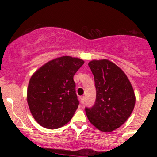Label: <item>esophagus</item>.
<instances>
[{
    "mask_svg": "<svg viewBox=\"0 0 157 157\" xmlns=\"http://www.w3.org/2000/svg\"><path fill=\"white\" fill-rule=\"evenodd\" d=\"M80 102L82 104L84 103V102H85V97L84 96L80 97Z\"/></svg>",
    "mask_w": 157,
    "mask_h": 157,
    "instance_id": "obj_1",
    "label": "esophagus"
}]
</instances>
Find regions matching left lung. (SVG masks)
I'll list each match as a JSON object with an SVG mask.
<instances>
[{
    "instance_id": "8db88e82",
    "label": "left lung",
    "mask_w": 157,
    "mask_h": 157,
    "mask_svg": "<svg viewBox=\"0 0 157 157\" xmlns=\"http://www.w3.org/2000/svg\"><path fill=\"white\" fill-rule=\"evenodd\" d=\"M89 66L94 77L96 100L85 111L93 125L110 132L120 127L132 113L134 89L125 74L111 61L92 60Z\"/></svg>"
}]
</instances>
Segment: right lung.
<instances>
[{"instance_id":"1","label":"right lung","mask_w":157,"mask_h":157,"mask_svg":"<svg viewBox=\"0 0 157 157\" xmlns=\"http://www.w3.org/2000/svg\"><path fill=\"white\" fill-rule=\"evenodd\" d=\"M83 63L81 59L63 56L48 62L32 75L27 102L41 126L57 129L72 118L79 105L73 77Z\"/></svg>"}]
</instances>
